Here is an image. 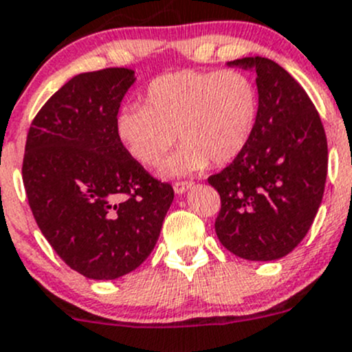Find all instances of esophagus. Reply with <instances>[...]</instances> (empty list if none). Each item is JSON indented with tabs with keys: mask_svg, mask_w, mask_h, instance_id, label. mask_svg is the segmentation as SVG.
Listing matches in <instances>:
<instances>
[{
	"mask_svg": "<svg viewBox=\"0 0 352 352\" xmlns=\"http://www.w3.org/2000/svg\"><path fill=\"white\" fill-rule=\"evenodd\" d=\"M191 184H193L191 181H176V183L173 184V188H175L177 195H183L188 188H191Z\"/></svg>",
	"mask_w": 352,
	"mask_h": 352,
	"instance_id": "obj_1",
	"label": "esophagus"
}]
</instances>
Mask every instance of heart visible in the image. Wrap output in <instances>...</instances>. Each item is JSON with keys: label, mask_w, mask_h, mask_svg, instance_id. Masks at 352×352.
<instances>
[{"label": "heart", "mask_w": 352, "mask_h": 352, "mask_svg": "<svg viewBox=\"0 0 352 352\" xmlns=\"http://www.w3.org/2000/svg\"><path fill=\"white\" fill-rule=\"evenodd\" d=\"M142 104H125L115 133L139 164L157 166L177 140L183 144L162 166V175L183 176L234 161L248 146L257 122L259 93L235 69L181 71L157 76L142 93Z\"/></svg>", "instance_id": "b5f03b06"}]
</instances>
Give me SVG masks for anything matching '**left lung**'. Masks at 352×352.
Masks as SVG:
<instances>
[{
	"label": "left lung",
	"mask_w": 352,
	"mask_h": 352,
	"mask_svg": "<svg viewBox=\"0 0 352 352\" xmlns=\"http://www.w3.org/2000/svg\"><path fill=\"white\" fill-rule=\"evenodd\" d=\"M254 69L257 122L245 149L208 183L219 191L215 232L223 248L249 261L292 252L309 232L327 177V137L305 89L280 64L244 57Z\"/></svg>",
	"instance_id": "obj_1"
}]
</instances>
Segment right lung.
<instances>
[{"label": "right lung", "mask_w": 352, "mask_h": 352, "mask_svg": "<svg viewBox=\"0 0 352 352\" xmlns=\"http://www.w3.org/2000/svg\"><path fill=\"white\" fill-rule=\"evenodd\" d=\"M133 81L126 67L74 76L35 115L25 144L21 175L35 222L60 259L91 280L139 267L175 198L115 133Z\"/></svg>", "instance_id": "1"}]
</instances>
